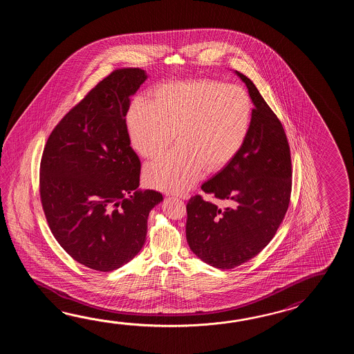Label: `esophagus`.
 Wrapping results in <instances>:
<instances>
[{
  "mask_svg": "<svg viewBox=\"0 0 354 354\" xmlns=\"http://www.w3.org/2000/svg\"><path fill=\"white\" fill-rule=\"evenodd\" d=\"M187 197H188V195H186V194H185V195L176 196V198H180V200H186V198H187Z\"/></svg>",
  "mask_w": 354,
  "mask_h": 354,
  "instance_id": "1",
  "label": "esophagus"
}]
</instances>
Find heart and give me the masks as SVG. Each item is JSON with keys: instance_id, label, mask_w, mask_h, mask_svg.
<instances>
[{"instance_id": "1", "label": "heart", "mask_w": 354, "mask_h": 354, "mask_svg": "<svg viewBox=\"0 0 354 354\" xmlns=\"http://www.w3.org/2000/svg\"><path fill=\"white\" fill-rule=\"evenodd\" d=\"M253 120L248 92L216 80L163 83L151 104L138 98L128 113L129 136L136 151L151 159L176 139L177 147L145 167L151 187L183 192L203 168L227 166L247 143Z\"/></svg>"}]
</instances>
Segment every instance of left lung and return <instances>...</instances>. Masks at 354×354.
<instances>
[{"label":"left lung","mask_w":354,"mask_h":354,"mask_svg":"<svg viewBox=\"0 0 354 354\" xmlns=\"http://www.w3.org/2000/svg\"><path fill=\"white\" fill-rule=\"evenodd\" d=\"M252 98L253 120L241 153L201 188L225 201L220 207L203 196L188 200L186 238L205 263L230 270L248 262L272 241L286 215L292 165L286 133L248 77L236 72Z\"/></svg>","instance_id":"8db88e82"}]
</instances>
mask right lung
<instances>
[{"mask_svg": "<svg viewBox=\"0 0 354 354\" xmlns=\"http://www.w3.org/2000/svg\"><path fill=\"white\" fill-rule=\"evenodd\" d=\"M147 75L119 68L68 111L46 140L40 200L60 247L78 263L110 272L145 243L148 215L163 196L139 191L140 159L130 147V96Z\"/></svg>", "mask_w": 354, "mask_h": 354, "instance_id": "add662e5", "label": "right lung"}]
</instances>
